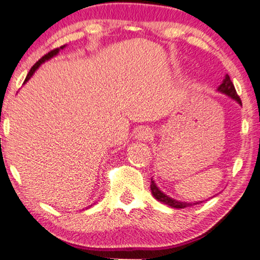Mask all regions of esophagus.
<instances>
[{"instance_id":"esophagus-1","label":"esophagus","mask_w":260,"mask_h":260,"mask_svg":"<svg viewBox=\"0 0 260 260\" xmlns=\"http://www.w3.org/2000/svg\"><path fill=\"white\" fill-rule=\"evenodd\" d=\"M135 137H137L138 140L147 141L153 137V134H152V131L149 128H141L140 131H138V133Z\"/></svg>"}]
</instances>
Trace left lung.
Instances as JSON below:
<instances>
[{
	"instance_id": "1",
	"label": "left lung",
	"mask_w": 260,
	"mask_h": 260,
	"mask_svg": "<svg viewBox=\"0 0 260 260\" xmlns=\"http://www.w3.org/2000/svg\"><path fill=\"white\" fill-rule=\"evenodd\" d=\"M218 92H220L222 94H226L228 96L232 98L233 100H236L238 104L241 105V100L240 98L238 96V94L236 92V88H235V85H233L231 79H230L229 75L225 76L224 81L220 86L218 87ZM151 191H152V194L153 197L156 200H159V202H161L164 204L168 205V206L171 207H174V208H185V207H189V206H193V205H197V204H200L203 202H194V203H184V202H178V200H175L173 198H170V197L166 196L165 193L160 191L158 188V186L155 185V182L153 179H151Z\"/></svg>"
}]
</instances>
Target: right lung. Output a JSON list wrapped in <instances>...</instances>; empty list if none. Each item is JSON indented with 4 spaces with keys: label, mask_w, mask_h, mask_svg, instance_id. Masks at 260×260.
<instances>
[{
    "label": "right lung",
    "mask_w": 260,
    "mask_h": 260,
    "mask_svg": "<svg viewBox=\"0 0 260 260\" xmlns=\"http://www.w3.org/2000/svg\"><path fill=\"white\" fill-rule=\"evenodd\" d=\"M64 47H66V46H62V47H60V48H56V49H54V50H52V52H49L48 54H46V55H45V56H42L41 58H40V60H39L38 62H36V63H35L34 66H32V67H31V69H30V71H29V73H28V75H27V78H25V80H24V82H23V83H25V82H27V81H28V80L31 78V76H32V74H34V73H35V71H36V69H38V68L40 67V66H41V64L43 63V62H45V61H47V60H49V58H52L53 56H55V55H56V54H57L58 52H60V49H63V48H64Z\"/></svg>",
    "instance_id": "add662e5"
}]
</instances>
